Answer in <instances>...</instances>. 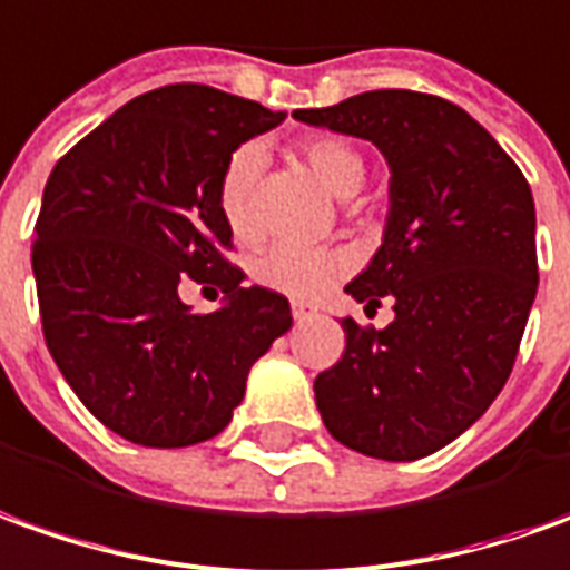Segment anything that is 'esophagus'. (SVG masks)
Masks as SVG:
<instances>
[{"instance_id":"obj_1","label":"esophagus","mask_w":570,"mask_h":570,"mask_svg":"<svg viewBox=\"0 0 570 570\" xmlns=\"http://www.w3.org/2000/svg\"><path fill=\"white\" fill-rule=\"evenodd\" d=\"M292 316L297 323H307L309 316H313V307H307V304H292Z\"/></svg>"}]
</instances>
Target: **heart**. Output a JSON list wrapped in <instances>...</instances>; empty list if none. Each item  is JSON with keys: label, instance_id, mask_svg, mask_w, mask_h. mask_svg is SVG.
Returning a JSON list of instances; mask_svg holds the SVG:
<instances>
[{"label": "heart", "instance_id": "b5f03b06", "mask_svg": "<svg viewBox=\"0 0 570 570\" xmlns=\"http://www.w3.org/2000/svg\"><path fill=\"white\" fill-rule=\"evenodd\" d=\"M297 155L335 195H353L366 179V158L363 151L341 136L316 132L297 145ZM263 167V151L257 145H242L226 158L217 179V204L226 229L235 238H250L257 233L254 214V188ZM347 269V257L328 247H304L292 242H278L254 263V278L273 292L292 297H316Z\"/></svg>", "mask_w": 570, "mask_h": 570}]
</instances>
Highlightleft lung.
Returning <instances> with one entry per match:
<instances>
[{"label": "left lung", "mask_w": 570, "mask_h": 570, "mask_svg": "<svg viewBox=\"0 0 570 570\" xmlns=\"http://www.w3.org/2000/svg\"><path fill=\"white\" fill-rule=\"evenodd\" d=\"M297 120L360 136L391 164L384 242L347 292L384 328L344 320L347 347L316 375L328 434L412 462L478 422L515 366L537 294V217L524 173L459 105L412 89L360 92Z\"/></svg>", "instance_id": "8db88e82"}]
</instances>
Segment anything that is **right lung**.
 Segmentation results:
<instances>
[{
    "mask_svg": "<svg viewBox=\"0 0 570 570\" xmlns=\"http://www.w3.org/2000/svg\"><path fill=\"white\" fill-rule=\"evenodd\" d=\"M282 117L173 82L127 101L55 164L30 247L42 337L114 434L142 446L210 441L250 366L292 328L282 294L242 288L217 204L226 158ZM186 281L230 304L191 314L178 301Z\"/></svg>",
    "mask_w": 570,
    "mask_h": 570,
    "instance_id": "add662e5",
    "label": "right lung"
}]
</instances>
